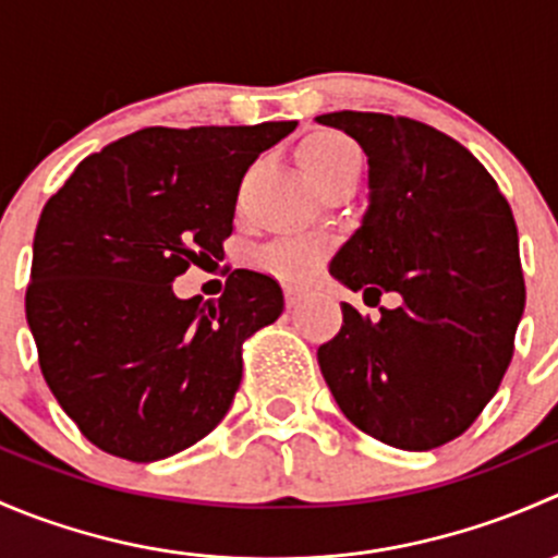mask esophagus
I'll list each match as a JSON object with an SVG mask.
<instances>
[{
  "mask_svg": "<svg viewBox=\"0 0 558 558\" xmlns=\"http://www.w3.org/2000/svg\"><path fill=\"white\" fill-rule=\"evenodd\" d=\"M302 302V289H286V305L296 307Z\"/></svg>",
  "mask_w": 558,
  "mask_h": 558,
  "instance_id": "34e87169",
  "label": "esophagus"
}]
</instances>
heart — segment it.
Returning a JSON list of instances; mask_svg holds the SVG:
<instances>
[{
    "label": "heart",
    "instance_id": "obj_1",
    "mask_svg": "<svg viewBox=\"0 0 558 558\" xmlns=\"http://www.w3.org/2000/svg\"><path fill=\"white\" fill-rule=\"evenodd\" d=\"M300 165L307 178L320 189V185L329 183L337 174L348 172L351 167H362V154L345 134L318 132L302 143ZM258 262H262L264 269H269V272L283 280H305L318 269L320 247L315 240L289 238L262 251Z\"/></svg>",
    "mask_w": 558,
    "mask_h": 558
}]
</instances>
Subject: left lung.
<instances>
[{
    "instance_id": "8db88e82",
    "label": "left lung",
    "mask_w": 558,
    "mask_h": 558,
    "mask_svg": "<svg viewBox=\"0 0 558 558\" xmlns=\"http://www.w3.org/2000/svg\"><path fill=\"white\" fill-rule=\"evenodd\" d=\"M318 121L362 145L373 189L331 275L364 300L402 296L378 320L342 302L320 373L364 435L432 451L475 424L513 359L526 302L513 210L486 167L429 123L356 110Z\"/></svg>"
}]
</instances>
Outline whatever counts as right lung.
Listing matches in <instances>:
<instances>
[{"instance_id": "add662e5", "label": "right lung", "mask_w": 558, "mask_h": 558, "mask_svg": "<svg viewBox=\"0 0 558 558\" xmlns=\"http://www.w3.org/2000/svg\"><path fill=\"white\" fill-rule=\"evenodd\" d=\"M294 126L140 129L45 202L26 320L56 402L105 453L167 459L227 415L243 342L280 318L283 289L256 269H234L218 302L172 283L223 256L247 167Z\"/></svg>"}]
</instances>
